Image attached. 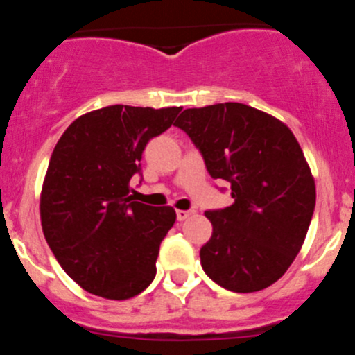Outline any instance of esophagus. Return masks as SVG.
Returning a JSON list of instances; mask_svg holds the SVG:
<instances>
[{
    "mask_svg": "<svg viewBox=\"0 0 355 355\" xmlns=\"http://www.w3.org/2000/svg\"><path fill=\"white\" fill-rule=\"evenodd\" d=\"M175 215H178V220L183 222V220H187L188 216L193 215V211H184V209H178V211H175Z\"/></svg>",
    "mask_w": 355,
    "mask_h": 355,
    "instance_id": "1",
    "label": "esophagus"
}]
</instances>
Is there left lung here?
<instances>
[{
  "mask_svg": "<svg viewBox=\"0 0 355 355\" xmlns=\"http://www.w3.org/2000/svg\"><path fill=\"white\" fill-rule=\"evenodd\" d=\"M174 126L190 137L234 202L205 215L213 234L200 265L236 293L274 284L299 254L315 211V180L286 124L241 103L188 108Z\"/></svg>",
  "mask_w": 355,
  "mask_h": 355,
  "instance_id": "left-lung-1",
  "label": "left lung"
}]
</instances>
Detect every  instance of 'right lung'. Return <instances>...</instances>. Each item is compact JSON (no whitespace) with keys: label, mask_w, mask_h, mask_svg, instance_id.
Instances as JSON below:
<instances>
[{"label":"right lung","mask_w":355,"mask_h":355,"mask_svg":"<svg viewBox=\"0 0 355 355\" xmlns=\"http://www.w3.org/2000/svg\"><path fill=\"white\" fill-rule=\"evenodd\" d=\"M180 112L106 106L78 117L55 146L40 193L42 231L65 274L89 293L126 300L153 283L175 211L133 200L130 181L147 142Z\"/></svg>","instance_id":"right-lung-1"}]
</instances>
